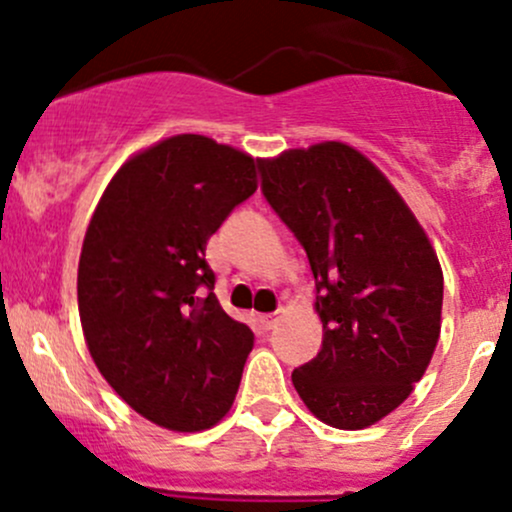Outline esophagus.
I'll list each match as a JSON object with an SVG mask.
<instances>
[{"label": "esophagus", "mask_w": 512, "mask_h": 512, "mask_svg": "<svg viewBox=\"0 0 512 512\" xmlns=\"http://www.w3.org/2000/svg\"><path fill=\"white\" fill-rule=\"evenodd\" d=\"M276 322H279V313H274V315H262V317H260V325L264 327V330H274Z\"/></svg>", "instance_id": "esophagus-1"}]
</instances>
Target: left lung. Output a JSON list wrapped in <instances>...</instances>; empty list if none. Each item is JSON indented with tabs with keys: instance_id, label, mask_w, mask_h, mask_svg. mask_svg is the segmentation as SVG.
I'll return each mask as SVG.
<instances>
[{
	"instance_id": "obj_1",
	"label": "left lung",
	"mask_w": 512,
	"mask_h": 512,
	"mask_svg": "<svg viewBox=\"0 0 512 512\" xmlns=\"http://www.w3.org/2000/svg\"><path fill=\"white\" fill-rule=\"evenodd\" d=\"M262 195L308 255L322 346L291 373L320 421L366 428L431 363L443 272L424 228L366 156L339 142L257 161Z\"/></svg>"
}]
</instances>
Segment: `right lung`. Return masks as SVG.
I'll return each mask as SVG.
<instances>
[{"instance_id": "1", "label": "right lung", "mask_w": 512, "mask_h": 512, "mask_svg": "<svg viewBox=\"0 0 512 512\" xmlns=\"http://www.w3.org/2000/svg\"><path fill=\"white\" fill-rule=\"evenodd\" d=\"M255 161L199 134L134 156L105 187L79 260L93 361L144 419L204 431L231 409L255 344L214 296L207 240L257 190Z\"/></svg>"}]
</instances>
